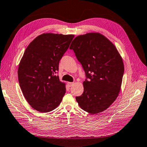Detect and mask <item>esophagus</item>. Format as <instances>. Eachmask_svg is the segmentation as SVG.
<instances>
[{
    "mask_svg": "<svg viewBox=\"0 0 147 147\" xmlns=\"http://www.w3.org/2000/svg\"><path fill=\"white\" fill-rule=\"evenodd\" d=\"M73 84H74V83H73V82H68V83H67V85H68V86H69V87L72 86Z\"/></svg>",
    "mask_w": 147,
    "mask_h": 147,
    "instance_id": "1",
    "label": "esophagus"
}]
</instances>
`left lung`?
<instances>
[{
    "label": "left lung",
    "mask_w": 147,
    "mask_h": 147,
    "mask_svg": "<svg viewBox=\"0 0 147 147\" xmlns=\"http://www.w3.org/2000/svg\"><path fill=\"white\" fill-rule=\"evenodd\" d=\"M69 48L88 78L83 81V93L76 97L78 105L91 114L106 110L118 96L124 73L117 47L101 34L89 32L75 37Z\"/></svg>",
    "instance_id": "1"
}]
</instances>
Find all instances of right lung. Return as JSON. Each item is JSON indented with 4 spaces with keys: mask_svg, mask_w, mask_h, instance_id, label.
<instances>
[{
    "mask_svg": "<svg viewBox=\"0 0 147 147\" xmlns=\"http://www.w3.org/2000/svg\"><path fill=\"white\" fill-rule=\"evenodd\" d=\"M74 37L44 33L26 49L18 67V80L24 96L34 110L47 113L60 105L66 84L60 81L56 73Z\"/></svg>",
    "mask_w": 147,
    "mask_h": 147,
    "instance_id": "obj_1",
    "label": "right lung"
}]
</instances>
